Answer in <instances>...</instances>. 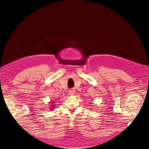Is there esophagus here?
Listing matches in <instances>:
<instances>
[{
  "mask_svg": "<svg viewBox=\"0 0 149 149\" xmlns=\"http://www.w3.org/2000/svg\"><path fill=\"white\" fill-rule=\"evenodd\" d=\"M74 90H71V91H69V94H70V96H71V95H74Z\"/></svg>",
  "mask_w": 149,
  "mask_h": 149,
  "instance_id": "1",
  "label": "esophagus"
}]
</instances>
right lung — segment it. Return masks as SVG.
<instances>
[{
  "label": "right lung",
  "instance_id": "obj_1",
  "mask_svg": "<svg viewBox=\"0 0 149 149\" xmlns=\"http://www.w3.org/2000/svg\"><path fill=\"white\" fill-rule=\"evenodd\" d=\"M53 102H50L51 105H49V106H50L51 107H50V108H52V107H53V109H54V107H54V106H55V105L53 104L54 103H53Z\"/></svg>",
  "mask_w": 149,
  "mask_h": 149
}]
</instances>
